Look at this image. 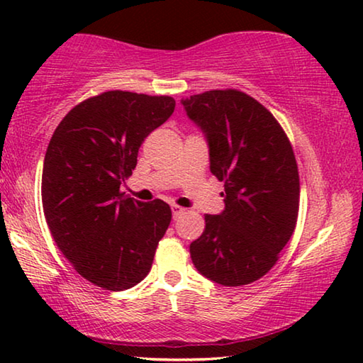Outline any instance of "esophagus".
I'll list each match as a JSON object with an SVG mask.
<instances>
[{
  "label": "esophagus",
  "mask_w": 363,
  "mask_h": 363,
  "mask_svg": "<svg viewBox=\"0 0 363 363\" xmlns=\"http://www.w3.org/2000/svg\"><path fill=\"white\" fill-rule=\"evenodd\" d=\"M171 211H173V218L181 216V214L186 211V208H182L179 205H171Z\"/></svg>",
  "instance_id": "obj_1"
}]
</instances>
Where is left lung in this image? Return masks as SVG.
Instances as JSON below:
<instances>
[{"label": "left lung", "mask_w": 363, "mask_h": 363, "mask_svg": "<svg viewBox=\"0 0 363 363\" xmlns=\"http://www.w3.org/2000/svg\"><path fill=\"white\" fill-rule=\"evenodd\" d=\"M181 104L205 134L210 169L224 182L225 203L223 213L205 216L190 257L219 285H248L274 267L296 227L299 174L293 147L274 115L242 91L213 89Z\"/></svg>", "instance_id": "1"}]
</instances>
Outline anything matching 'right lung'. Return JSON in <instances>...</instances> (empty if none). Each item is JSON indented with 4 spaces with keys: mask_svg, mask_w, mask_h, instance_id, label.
<instances>
[{
    "mask_svg": "<svg viewBox=\"0 0 363 363\" xmlns=\"http://www.w3.org/2000/svg\"><path fill=\"white\" fill-rule=\"evenodd\" d=\"M174 106L169 96L107 91L73 107L49 140L41 177L49 230L77 272L106 290L145 279L171 223L163 200L143 203L120 187Z\"/></svg>",
    "mask_w": 363,
    "mask_h": 363,
    "instance_id": "obj_1",
    "label": "right lung"
}]
</instances>
